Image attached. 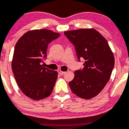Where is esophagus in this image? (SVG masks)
<instances>
[{"label":"esophagus","instance_id":"esophagus-1","mask_svg":"<svg viewBox=\"0 0 129 129\" xmlns=\"http://www.w3.org/2000/svg\"><path fill=\"white\" fill-rule=\"evenodd\" d=\"M58 72L59 75H63L65 74V72H63V71H61L60 70H58Z\"/></svg>","mask_w":129,"mask_h":129}]
</instances>
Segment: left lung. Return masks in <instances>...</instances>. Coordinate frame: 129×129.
Masks as SVG:
<instances>
[{"label": "left lung", "mask_w": 129, "mask_h": 129, "mask_svg": "<svg viewBox=\"0 0 129 129\" xmlns=\"http://www.w3.org/2000/svg\"><path fill=\"white\" fill-rule=\"evenodd\" d=\"M64 34L75 46L79 61L82 58L85 60L84 68L75 71L69 85L78 97L91 99L109 81L115 64L114 54L105 38L93 28L68 30Z\"/></svg>", "instance_id": "obj_1"}]
</instances>
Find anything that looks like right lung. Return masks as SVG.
<instances>
[{
	"instance_id": "1",
	"label": "right lung",
	"mask_w": 129,
	"mask_h": 129,
	"mask_svg": "<svg viewBox=\"0 0 129 129\" xmlns=\"http://www.w3.org/2000/svg\"><path fill=\"white\" fill-rule=\"evenodd\" d=\"M60 34L46 29L29 30L17 41L11 67L15 81L25 95L40 100L52 93L58 76L57 71L43 67L48 44Z\"/></svg>"
}]
</instances>
